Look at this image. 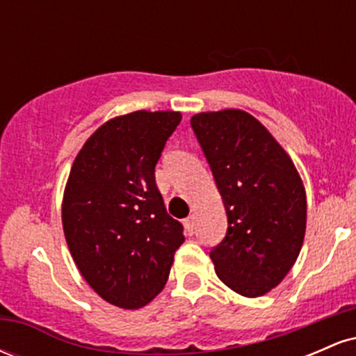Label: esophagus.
Segmentation results:
<instances>
[{
    "mask_svg": "<svg viewBox=\"0 0 356 356\" xmlns=\"http://www.w3.org/2000/svg\"><path fill=\"white\" fill-rule=\"evenodd\" d=\"M184 226H186L187 234H189V236L194 234V231H195V216L191 214L189 218L184 220Z\"/></svg>",
    "mask_w": 356,
    "mask_h": 356,
    "instance_id": "esophagus-1",
    "label": "esophagus"
}]
</instances>
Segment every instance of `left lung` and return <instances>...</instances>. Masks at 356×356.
Returning <instances> with one entry per match:
<instances>
[{"label": "left lung", "instance_id": "1", "mask_svg": "<svg viewBox=\"0 0 356 356\" xmlns=\"http://www.w3.org/2000/svg\"><path fill=\"white\" fill-rule=\"evenodd\" d=\"M227 214L211 251L216 275L241 296L276 288L296 263L306 232V191L271 132L239 108L191 118Z\"/></svg>", "mask_w": 356, "mask_h": 356}]
</instances>
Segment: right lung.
I'll return each instance as SVG.
<instances>
[{
    "label": "right lung",
    "instance_id": "1",
    "mask_svg": "<svg viewBox=\"0 0 356 356\" xmlns=\"http://www.w3.org/2000/svg\"><path fill=\"white\" fill-rule=\"evenodd\" d=\"M181 118L170 110L110 118L76 154L65 186L61 222L70 254L90 288L118 308H142L164 289L186 239L154 175Z\"/></svg>",
    "mask_w": 356,
    "mask_h": 356
}]
</instances>
